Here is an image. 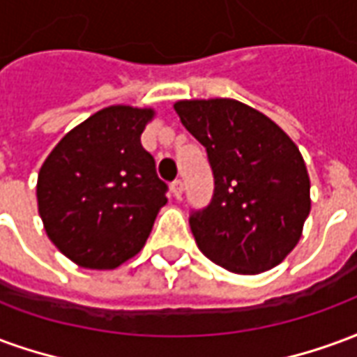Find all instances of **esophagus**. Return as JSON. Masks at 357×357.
<instances>
[{
    "instance_id": "obj_1",
    "label": "esophagus",
    "mask_w": 357,
    "mask_h": 357,
    "mask_svg": "<svg viewBox=\"0 0 357 357\" xmlns=\"http://www.w3.org/2000/svg\"><path fill=\"white\" fill-rule=\"evenodd\" d=\"M170 189L176 199H181V193H183V183H181V179H176L170 185Z\"/></svg>"
}]
</instances>
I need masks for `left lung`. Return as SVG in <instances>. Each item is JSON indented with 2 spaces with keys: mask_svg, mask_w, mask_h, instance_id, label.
I'll use <instances>...</instances> for the list:
<instances>
[{
  "mask_svg": "<svg viewBox=\"0 0 357 357\" xmlns=\"http://www.w3.org/2000/svg\"><path fill=\"white\" fill-rule=\"evenodd\" d=\"M187 132L206 149L214 195L189 218L197 247L241 275L281 264L310 214V176L294 141L260 110L235 99L174 105Z\"/></svg>",
  "mask_w": 357,
  "mask_h": 357,
  "instance_id": "left-lung-1",
  "label": "left lung"
}]
</instances>
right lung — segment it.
<instances>
[{
  "label": "right lung",
  "instance_id": "right-lung-1",
  "mask_svg": "<svg viewBox=\"0 0 357 357\" xmlns=\"http://www.w3.org/2000/svg\"><path fill=\"white\" fill-rule=\"evenodd\" d=\"M153 109L112 105L59 141L38 174V212L74 264L114 269L139 252L168 185L141 145Z\"/></svg>",
  "mask_w": 357,
  "mask_h": 357
}]
</instances>
